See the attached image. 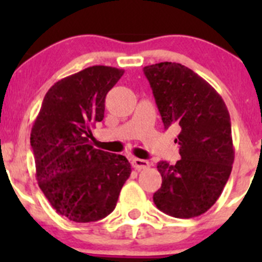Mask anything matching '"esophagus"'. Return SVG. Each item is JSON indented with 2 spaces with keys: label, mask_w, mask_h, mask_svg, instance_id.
<instances>
[{
  "label": "esophagus",
  "mask_w": 262,
  "mask_h": 262,
  "mask_svg": "<svg viewBox=\"0 0 262 262\" xmlns=\"http://www.w3.org/2000/svg\"><path fill=\"white\" fill-rule=\"evenodd\" d=\"M132 166H133L136 170L141 171V170H146V168L149 167V162L146 160H141V158H134L132 161Z\"/></svg>",
  "instance_id": "obj_1"
}]
</instances>
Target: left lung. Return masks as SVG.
Returning <instances> with one entry per match:
<instances>
[{
	"mask_svg": "<svg viewBox=\"0 0 262 262\" xmlns=\"http://www.w3.org/2000/svg\"><path fill=\"white\" fill-rule=\"evenodd\" d=\"M163 125L180 129L181 160L158 162L161 189L156 207L175 218H194L213 207L228 181L234 161L231 118L221 95L180 63L143 68Z\"/></svg>",
	"mask_w": 262,
	"mask_h": 262,
	"instance_id": "obj_1",
	"label": "left lung"
}]
</instances>
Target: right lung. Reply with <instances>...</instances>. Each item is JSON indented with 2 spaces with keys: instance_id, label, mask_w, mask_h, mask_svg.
I'll use <instances>...</instances> for the list:
<instances>
[{
  "instance_id": "1",
  "label": "right lung",
  "mask_w": 262,
  "mask_h": 262,
  "mask_svg": "<svg viewBox=\"0 0 262 262\" xmlns=\"http://www.w3.org/2000/svg\"><path fill=\"white\" fill-rule=\"evenodd\" d=\"M123 75L124 70L92 66L55 82L31 128L39 187L55 212L76 223L109 215L130 176L124 156L90 143L91 128L104 119L106 94Z\"/></svg>"
}]
</instances>
